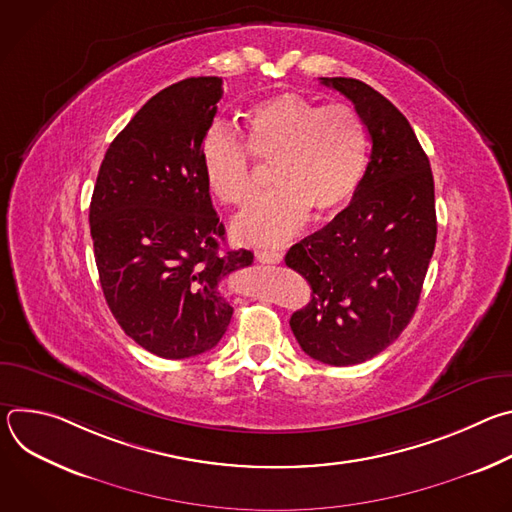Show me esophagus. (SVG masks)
I'll return each mask as SVG.
<instances>
[{
  "label": "esophagus",
  "mask_w": 512,
  "mask_h": 512,
  "mask_svg": "<svg viewBox=\"0 0 512 512\" xmlns=\"http://www.w3.org/2000/svg\"><path fill=\"white\" fill-rule=\"evenodd\" d=\"M257 255V259L261 261V263H267V265H275V263H281V253H277V251H269V249H263V251H257L255 253Z\"/></svg>",
  "instance_id": "obj_1"
}]
</instances>
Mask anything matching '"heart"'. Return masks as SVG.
Masks as SVG:
<instances>
[{
  "label": "heart",
  "instance_id": "b5f03b06",
  "mask_svg": "<svg viewBox=\"0 0 512 512\" xmlns=\"http://www.w3.org/2000/svg\"><path fill=\"white\" fill-rule=\"evenodd\" d=\"M245 144L214 125L202 139L200 162L210 194L229 206H245L257 192L249 153L273 164L277 188L233 223V235L247 245H281L306 225L310 212L316 218L340 212L369 166L360 115L342 103L320 107L298 93L255 105L245 119Z\"/></svg>",
  "mask_w": 512,
  "mask_h": 512
}]
</instances>
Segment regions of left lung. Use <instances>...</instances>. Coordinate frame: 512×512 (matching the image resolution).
<instances>
[{"mask_svg": "<svg viewBox=\"0 0 512 512\" xmlns=\"http://www.w3.org/2000/svg\"><path fill=\"white\" fill-rule=\"evenodd\" d=\"M320 83L352 101L373 150L350 204L285 255L312 287L289 326L308 356L348 367L383 352L415 314L435 249V196L429 160L389 99L356 79Z\"/></svg>", "mask_w": 512, "mask_h": 512, "instance_id": "8db88e82", "label": "left lung"}]
</instances>
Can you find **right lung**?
<instances>
[{"label": "right lung", "instance_id": "1", "mask_svg": "<svg viewBox=\"0 0 512 512\" xmlns=\"http://www.w3.org/2000/svg\"><path fill=\"white\" fill-rule=\"evenodd\" d=\"M223 97L221 77L154 95L111 141L89 208L103 296L123 332L162 358L212 350L233 308L221 279L253 263L221 251L200 145Z\"/></svg>", "mask_w": 512, "mask_h": 512}]
</instances>
